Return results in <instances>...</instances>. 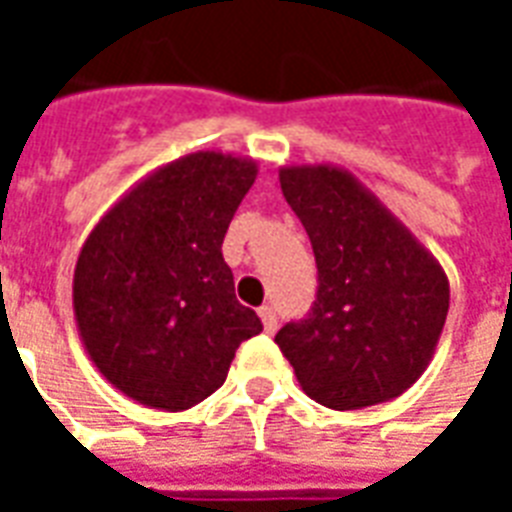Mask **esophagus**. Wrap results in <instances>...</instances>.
<instances>
[{"mask_svg": "<svg viewBox=\"0 0 512 512\" xmlns=\"http://www.w3.org/2000/svg\"><path fill=\"white\" fill-rule=\"evenodd\" d=\"M257 315H260V321H263V329H266L268 334L277 332V312H274V307H260L257 310Z\"/></svg>", "mask_w": 512, "mask_h": 512, "instance_id": "esophagus-1", "label": "esophagus"}]
</instances>
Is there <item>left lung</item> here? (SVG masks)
Listing matches in <instances>:
<instances>
[{
	"label": "left lung",
	"instance_id": "1",
	"mask_svg": "<svg viewBox=\"0 0 512 512\" xmlns=\"http://www.w3.org/2000/svg\"><path fill=\"white\" fill-rule=\"evenodd\" d=\"M310 235L318 299L274 337L299 386L334 411L400 397L428 370L450 310V279L417 235L348 169H279Z\"/></svg>",
	"mask_w": 512,
	"mask_h": 512
}]
</instances>
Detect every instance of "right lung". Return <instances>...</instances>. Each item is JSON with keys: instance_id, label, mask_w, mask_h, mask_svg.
Instances as JSON below:
<instances>
[{"instance_id": "right-lung-1", "label": "right lung", "mask_w": 512, "mask_h": 512, "mask_svg": "<svg viewBox=\"0 0 512 512\" xmlns=\"http://www.w3.org/2000/svg\"><path fill=\"white\" fill-rule=\"evenodd\" d=\"M257 178L255 158L197 150L147 172L98 219L73 268L84 351L123 395L186 411L263 332L235 299L222 241Z\"/></svg>"}]
</instances>
